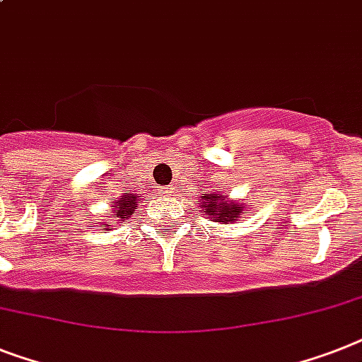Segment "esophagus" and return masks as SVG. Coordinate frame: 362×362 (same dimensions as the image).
<instances>
[{
  "instance_id": "esophagus-1",
  "label": "esophagus",
  "mask_w": 362,
  "mask_h": 362,
  "mask_svg": "<svg viewBox=\"0 0 362 362\" xmlns=\"http://www.w3.org/2000/svg\"><path fill=\"white\" fill-rule=\"evenodd\" d=\"M163 191H165V195H171V193H173V187L169 186V187H165V189H163Z\"/></svg>"
}]
</instances>
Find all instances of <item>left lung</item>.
Returning a JSON list of instances; mask_svg holds the SVG:
<instances>
[{"label":"left lung","mask_w":362,"mask_h":362,"mask_svg":"<svg viewBox=\"0 0 362 362\" xmlns=\"http://www.w3.org/2000/svg\"><path fill=\"white\" fill-rule=\"evenodd\" d=\"M202 202L206 204L202 211L219 223H230L234 217H238L243 211L242 204H228L225 197L216 195V193H206L202 197Z\"/></svg>","instance_id":"1"}]
</instances>
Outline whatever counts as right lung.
<instances>
[{
    "mask_svg": "<svg viewBox=\"0 0 362 362\" xmlns=\"http://www.w3.org/2000/svg\"><path fill=\"white\" fill-rule=\"evenodd\" d=\"M135 210H137V197L132 195V193H126L119 202L113 204V216L119 217V221L130 219Z\"/></svg>",
    "mask_w": 362,
    "mask_h": 362,
    "instance_id": "1",
    "label": "right lung"
}]
</instances>
